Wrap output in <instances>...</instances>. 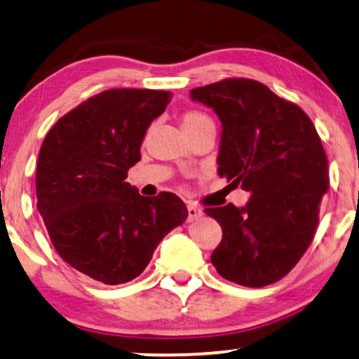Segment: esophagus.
Masks as SVG:
<instances>
[{"instance_id":"esophagus-1","label":"esophagus","mask_w":359,"mask_h":359,"mask_svg":"<svg viewBox=\"0 0 359 359\" xmlns=\"http://www.w3.org/2000/svg\"><path fill=\"white\" fill-rule=\"evenodd\" d=\"M187 211H189V217H187V221L189 222H194V221H196V219H200L203 216L201 208H198L196 205H194V203H189Z\"/></svg>"}]
</instances>
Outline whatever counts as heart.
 <instances>
[{
  "label": "heart",
  "mask_w": 359,
  "mask_h": 359,
  "mask_svg": "<svg viewBox=\"0 0 359 359\" xmlns=\"http://www.w3.org/2000/svg\"><path fill=\"white\" fill-rule=\"evenodd\" d=\"M206 122H211L210 117L203 114L200 111H189L182 116V128H184V132H189L191 128H196L201 124H206Z\"/></svg>",
  "instance_id": "1"
}]
</instances>
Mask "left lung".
I'll return each mask as SVG.
<instances>
[{
  "mask_svg": "<svg viewBox=\"0 0 359 359\" xmlns=\"http://www.w3.org/2000/svg\"><path fill=\"white\" fill-rule=\"evenodd\" d=\"M190 98L221 121L219 175L251 194L242 208L229 203L205 210L222 229L211 263L238 285L280 280L311 243L329 187L316 128L297 104L250 79L194 88Z\"/></svg>",
  "mask_w": 359,
  "mask_h": 359,
  "instance_id": "left-lung-1",
  "label": "left lung"
}]
</instances>
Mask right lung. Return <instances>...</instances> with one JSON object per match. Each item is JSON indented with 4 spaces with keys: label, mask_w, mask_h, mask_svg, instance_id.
<instances>
[{
    "label": "right lung",
    "mask_w": 359,
    "mask_h": 359,
    "mask_svg": "<svg viewBox=\"0 0 359 359\" xmlns=\"http://www.w3.org/2000/svg\"><path fill=\"white\" fill-rule=\"evenodd\" d=\"M169 101L161 90H108L61 117L40 148L36 208L51 242L67 264L106 285L140 276L189 216L177 195L147 198L126 182Z\"/></svg>",
    "instance_id": "right-lung-1"
}]
</instances>
